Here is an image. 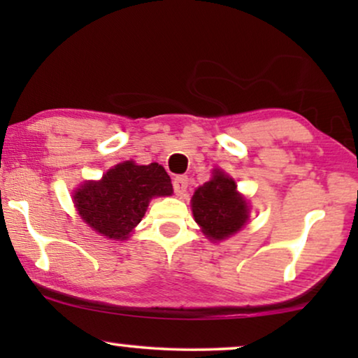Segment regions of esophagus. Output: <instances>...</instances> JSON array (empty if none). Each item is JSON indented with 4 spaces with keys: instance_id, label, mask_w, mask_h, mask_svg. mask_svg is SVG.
Segmentation results:
<instances>
[{
    "instance_id": "34e87169",
    "label": "esophagus",
    "mask_w": 358,
    "mask_h": 358,
    "mask_svg": "<svg viewBox=\"0 0 358 358\" xmlns=\"http://www.w3.org/2000/svg\"><path fill=\"white\" fill-rule=\"evenodd\" d=\"M187 184H189V178L187 176H176L174 180H173V187H174V192L180 195L185 192V189H187Z\"/></svg>"
}]
</instances>
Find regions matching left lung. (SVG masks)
Segmentation results:
<instances>
[{
	"label": "left lung",
	"instance_id": "obj_1",
	"mask_svg": "<svg viewBox=\"0 0 358 358\" xmlns=\"http://www.w3.org/2000/svg\"><path fill=\"white\" fill-rule=\"evenodd\" d=\"M192 213L207 238L218 241L243 228L248 220V205L236 192L234 180L222 171H215L213 178L195 190Z\"/></svg>",
	"mask_w": 358,
	"mask_h": 358
}]
</instances>
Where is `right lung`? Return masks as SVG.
Masks as SVG:
<instances>
[{"mask_svg": "<svg viewBox=\"0 0 358 358\" xmlns=\"http://www.w3.org/2000/svg\"><path fill=\"white\" fill-rule=\"evenodd\" d=\"M173 184L163 166H136L125 161L102 176L99 182H86L75 194L81 218L109 239H125L141 222L151 197L171 195Z\"/></svg>", "mask_w": 358, "mask_h": 358, "instance_id": "1", "label": "right lung"}]
</instances>
